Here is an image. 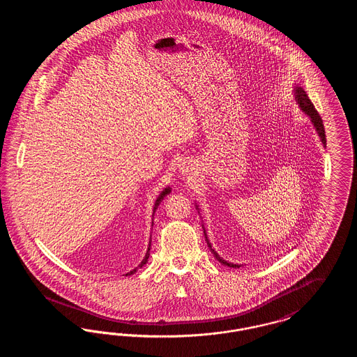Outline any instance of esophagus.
Masks as SVG:
<instances>
[{
    "label": "esophagus",
    "mask_w": 357,
    "mask_h": 357,
    "mask_svg": "<svg viewBox=\"0 0 357 357\" xmlns=\"http://www.w3.org/2000/svg\"><path fill=\"white\" fill-rule=\"evenodd\" d=\"M188 165H190V163H188ZM188 165H187L186 162H185L183 165H181V166H179V172H182L183 175H190V172L192 170H191V167H190Z\"/></svg>",
    "instance_id": "1"
}]
</instances>
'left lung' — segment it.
<instances>
[{
  "instance_id": "obj_1",
  "label": "left lung",
  "mask_w": 357,
  "mask_h": 357,
  "mask_svg": "<svg viewBox=\"0 0 357 357\" xmlns=\"http://www.w3.org/2000/svg\"><path fill=\"white\" fill-rule=\"evenodd\" d=\"M293 93H294V99H296V102L298 104V107L301 108V111L305 114L306 116L310 119L312 124H313V127L316 128L317 135L320 136V140H321L324 147H326V137H325V130H324L323 119L320 118L319 112L316 111V108H314L313 102H310V99L307 98V95H306L304 88H303V86H300V85H294V91H293ZM195 207L198 208V204H195ZM198 210H199V208H198ZM202 227H204V225H202ZM204 238H206V241H207V245H208V248H210L211 253H213L214 257L221 262L222 265H226V266H229V268H234V269H237L239 266H242V265L233 264V262H227L226 259H223L221 255H218V253L213 249V246H211V243H210V241H208V238H207V234H206L204 227Z\"/></svg>"
}]
</instances>
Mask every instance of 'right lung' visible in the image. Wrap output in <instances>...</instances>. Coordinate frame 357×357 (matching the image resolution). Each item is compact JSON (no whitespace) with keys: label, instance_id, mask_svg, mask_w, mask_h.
Here are the masks:
<instances>
[{"label":"right lung","instance_id":"right-lung-1","mask_svg":"<svg viewBox=\"0 0 357 357\" xmlns=\"http://www.w3.org/2000/svg\"><path fill=\"white\" fill-rule=\"evenodd\" d=\"M171 192V188L170 187H165V190L159 194V197L156 198V201H155V204H153V214H155V211H156V208H158V206H159V204L163 201V198L167 195V194H170ZM150 249H151V238H150V243H149V249H147V253H146V255H144V258H143V261L137 265V268H135L134 271H131V272L127 273L126 275H131V274H134V273L139 269V268H142V266H144L146 265V262L149 261V257H150Z\"/></svg>","mask_w":357,"mask_h":357}]
</instances>
